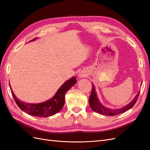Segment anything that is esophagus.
Listing matches in <instances>:
<instances>
[{
    "label": "esophagus",
    "instance_id": "esophagus-1",
    "mask_svg": "<svg viewBox=\"0 0 150 150\" xmlns=\"http://www.w3.org/2000/svg\"><path fill=\"white\" fill-rule=\"evenodd\" d=\"M85 76V74H84L83 73H81V74H79V77L80 78H84V77Z\"/></svg>",
    "mask_w": 150,
    "mask_h": 150
}]
</instances>
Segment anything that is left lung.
<instances>
[{
	"label": "left lung",
	"mask_w": 150,
	"mask_h": 150,
	"mask_svg": "<svg viewBox=\"0 0 150 150\" xmlns=\"http://www.w3.org/2000/svg\"><path fill=\"white\" fill-rule=\"evenodd\" d=\"M92 86V91L89 98V106L94 111L105 116H115L121 114V113H123L125 111L129 110V109L132 108L133 106L134 105L136 102L137 101V99L139 95V93H138L133 100L124 107L119 109H110L108 108L104 107L100 103V101H99L94 86L93 85Z\"/></svg>",
	"instance_id": "left-lung-1"
}]
</instances>
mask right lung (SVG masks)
<instances>
[{
  "label": "right lung",
  "mask_w": 150,
  "mask_h": 150,
  "mask_svg": "<svg viewBox=\"0 0 150 150\" xmlns=\"http://www.w3.org/2000/svg\"><path fill=\"white\" fill-rule=\"evenodd\" d=\"M36 38L31 40L30 41H33ZM76 83V79L75 77H72L70 79L66 81L61 86L53 98L49 99L48 101L38 104L27 103L19 100L13 94L11 86H9L12 96L17 106L19 107L21 110L31 116L40 117H46L55 115L56 113L62 110V108L64 105L66 93Z\"/></svg>",
  "instance_id": "right-lung-1"
}]
</instances>
